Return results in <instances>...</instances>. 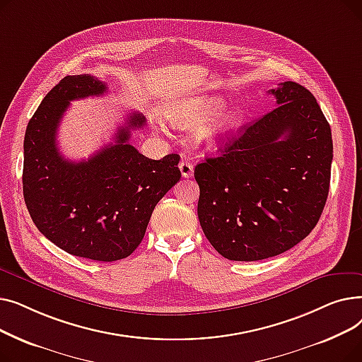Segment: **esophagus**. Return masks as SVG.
<instances>
[{
    "instance_id": "1",
    "label": "esophagus",
    "mask_w": 362,
    "mask_h": 362,
    "mask_svg": "<svg viewBox=\"0 0 362 362\" xmlns=\"http://www.w3.org/2000/svg\"><path fill=\"white\" fill-rule=\"evenodd\" d=\"M179 168H180V173L185 179H189V177L194 176V164L191 161H186V160L180 161Z\"/></svg>"
}]
</instances>
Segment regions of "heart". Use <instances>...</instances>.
<instances>
[{
    "label": "heart",
    "mask_w": 362,
    "mask_h": 362,
    "mask_svg": "<svg viewBox=\"0 0 362 362\" xmlns=\"http://www.w3.org/2000/svg\"><path fill=\"white\" fill-rule=\"evenodd\" d=\"M223 107L224 101L217 97L191 98L171 105L167 117L171 124L180 130H195L201 127V142L214 148L218 146L226 136L236 132L245 122V111L239 107L227 110L218 117L216 114Z\"/></svg>",
    "instance_id": "obj_1"
}]
</instances>
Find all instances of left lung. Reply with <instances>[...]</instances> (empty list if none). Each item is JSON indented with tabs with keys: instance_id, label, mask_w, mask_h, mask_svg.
<instances>
[{
	"instance_id": "1",
	"label": "left lung",
	"mask_w": 362,
	"mask_h": 362,
	"mask_svg": "<svg viewBox=\"0 0 362 362\" xmlns=\"http://www.w3.org/2000/svg\"><path fill=\"white\" fill-rule=\"evenodd\" d=\"M269 92L277 107L195 167L204 235L232 261L293 248L311 233L329 195L332 130L314 95L296 82Z\"/></svg>"
}]
</instances>
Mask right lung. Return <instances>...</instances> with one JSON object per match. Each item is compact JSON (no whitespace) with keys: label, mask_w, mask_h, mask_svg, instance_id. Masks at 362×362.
Wrapping results in <instances>:
<instances>
[{"label":"right lung","mask_w":362,"mask_h":362,"mask_svg":"<svg viewBox=\"0 0 362 362\" xmlns=\"http://www.w3.org/2000/svg\"><path fill=\"white\" fill-rule=\"evenodd\" d=\"M107 85L90 74L66 76L42 100L25 133L23 197L35 226L63 251L95 261L129 257L144 239L158 201L182 177L180 157L151 160L129 144L145 126L133 111L116 142L79 163L57 148V130L73 100L100 97Z\"/></svg>","instance_id":"obj_1"}]
</instances>
